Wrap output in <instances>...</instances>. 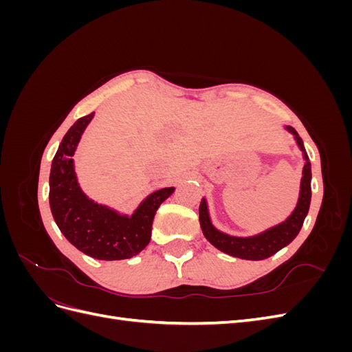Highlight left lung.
<instances>
[{
	"mask_svg": "<svg viewBox=\"0 0 352 352\" xmlns=\"http://www.w3.org/2000/svg\"><path fill=\"white\" fill-rule=\"evenodd\" d=\"M289 131L296 140V144L300 145L304 151V144L300 136H298L294 127L287 126ZM307 163L302 170V179H301V190H300V199L294 210L292 214L287 217L280 225L274 226L269 230H265L257 236L251 238H236L229 236L226 233L219 232L214 226L211 225L207 210L206 199H201L199 204V223L204 236L210 241V243L214 245L220 251L226 252L233 257L243 258V260H264L269 258L270 255L276 254L287 243H291L295 236L300 233L304 219L310 208L311 201V164L308 162V157L304 154Z\"/></svg>",
	"mask_w": 352,
	"mask_h": 352,
	"instance_id": "8db88e82",
	"label": "left lung"
}]
</instances>
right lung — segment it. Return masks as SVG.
I'll list each match as a JSON object with an SVG mask.
<instances>
[{
  "instance_id": "obj_1",
  "label": "right lung",
  "mask_w": 352,
  "mask_h": 352,
  "mask_svg": "<svg viewBox=\"0 0 352 352\" xmlns=\"http://www.w3.org/2000/svg\"><path fill=\"white\" fill-rule=\"evenodd\" d=\"M94 113L83 116L70 127L52 160L51 212L63 235L83 254L97 260L131 258L150 243L155 211L175 188L148 195L131 217L91 201L79 188L72 157Z\"/></svg>"
}]
</instances>
